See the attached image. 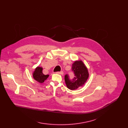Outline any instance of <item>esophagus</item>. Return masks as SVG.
I'll return each mask as SVG.
<instances>
[{"label":"esophagus","mask_w":128,"mask_h":128,"mask_svg":"<svg viewBox=\"0 0 128 128\" xmlns=\"http://www.w3.org/2000/svg\"><path fill=\"white\" fill-rule=\"evenodd\" d=\"M57 74H60V75H63L64 73L63 71H60V72H56Z\"/></svg>","instance_id":"esophagus-1"}]
</instances>
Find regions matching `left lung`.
I'll return each mask as SVG.
<instances>
[{"mask_svg":"<svg viewBox=\"0 0 128 128\" xmlns=\"http://www.w3.org/2000/svg\"><path fill=\"white\" fill-rule=\"evenodd\" d=\"M72 70L74 71L75 77L70 80L69 76H65V82L67 87L71 90H75L83 86L87 81L89 74L87 67L82 60L76 61L72 64Z\"/></svg>","mask_w":128,"mask_h":128,"instance_id":"8db88e82","label":"left lung"}]
</instances>
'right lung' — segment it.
Returning <instances> with one entry per match:
<instances>
[{
	"label": "right lung",
	"instance_id": "right-lung-1",
	"mask_svg": "<svg viewBox=\"0 0 128 128\" xmlns=\"http://www.w3.org/2000/svg\"><path fill=\"white\" fill-rule=\"evenodd\" d=\"M43 68L41 67L38 66L33 71L32 75L33 78L38 82L42 84L49 76V75H44L42 73Z\"/></svg>",
	"mask_w": 128,
	"mask_h": 128
}]
</instances>
